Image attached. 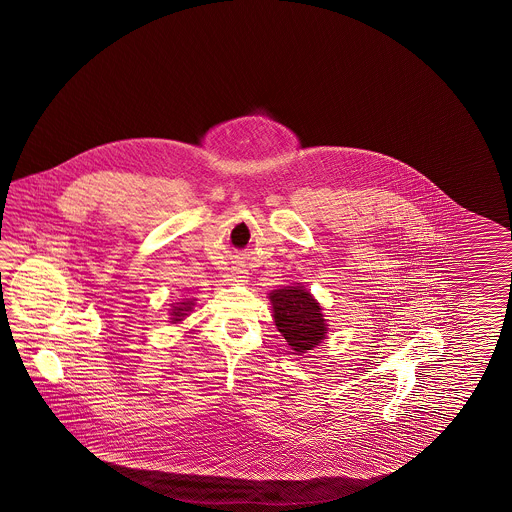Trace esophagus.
Instances as JSON below:
<instances>
[{"instance_id":"1","label":"esophagus","mask_w":512,"mask_h":512,"mask_svg":"<svg viewBox=\"0 0 512 512\" xmlns=\"http://www.w3.org/2000/svg\"><path fill=\"white\" fill-rule=\"evenodd\" d=\"M249 272L245 271V269H241L238 265H234V267H230L229 269V280L234 283H245L247 282V276Z\"/></svg>"}]
</instances>
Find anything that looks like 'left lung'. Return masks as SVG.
Listing matches in <instances>:
<instances>
[{
  "label": "left lung",
  "instance_id": "left-lung-1",
  "mask_svg": "<svg viewBox=\"0 0 512 512\" xmlns=\"http://www.w3.org/2000/svg\"><path fill=\"white\" fill-rule=\"evenodd\" d=\"M271 304L278 331L298 355L316 348L326 338L322 309L302 285L272 291Z\"/></svg>",
  "mask_w": 512,
  "mask_h": 512
}]
</instances>
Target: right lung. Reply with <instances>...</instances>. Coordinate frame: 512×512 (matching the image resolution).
<instances>
[{"instance_id":"add662e5","label":"right lung","mask_w":512,"mask_h":512,"mask_svg":"<svg viewBox=\"0 0 512 512\" xmlns=\"http://www.w3.org/2000/svg\"><path fill=\"white\" fill-rule=\"evenodd\" d=\"M192 305H194V302H181V304L177 305L174 309H172V315H174V318H172V322H181L183 320V316H186V313L188 311H192Z\"/></svg>"}]
</instances>
